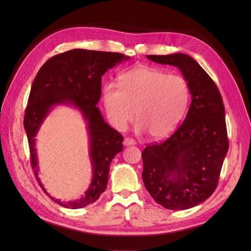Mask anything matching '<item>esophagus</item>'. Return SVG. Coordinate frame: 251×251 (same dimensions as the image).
Listing matches in <instances>:
<instances>
[{"instance_id": "esophagus-1", "label": "esophagus", "mask_w": 251, "mask_h": 251, "mask_svg": "<svg viewBox=\"0 0 251 251\" xmlns=\"http://www.w3.org/2000/svg\"><path fill=\"white\" fill-rule=\"evenodd\" d=\"M134 144H136V141L134 139H132V138H125L124 146L128 147V146H134Z\"/></svg>"}]
</instances>
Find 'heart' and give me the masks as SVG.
I'll return each instance as SVG.
<instances>
[{
	"mask_svg": "<svg viewBox=\"0 0 251 251\" xmlns=\"http://www.w3.org/2000/svg\"><path fill=\"white\" fill-rule=\"evenodd\" d=\"M189 100V87L180 75L158 68L138 66L119 76L118 87L103 89L104 109L111 125L124 130L136 118L137 130L151 138L169 136L183 117Z\"/></svg>",
	"mask_w": 251,
	"mask_h": 251,
	"instance_id": "heart-1",
	"label": "heart"
}]
</instances>
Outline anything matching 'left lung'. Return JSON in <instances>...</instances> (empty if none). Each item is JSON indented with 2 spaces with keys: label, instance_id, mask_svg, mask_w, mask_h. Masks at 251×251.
Masks as SVG:
<instances>
[{
  "label": "left lung",
  "instance_id": "8db88e82",
  "mask_svg": "<svg viewBox=\"0 0 251 251\" xmlns=\"http://www.w3.org/2000/svg\"><path fill=\"white\" fill-rule=\"evenodd\" d=\"M148 58L178 67L188 83L192 102L170 138L148 144L142 151L143 183L163 207L188 209L208 199L218 186L229 147L223 100L215 81L193 57L174 53Z\"/></svg>",
  "mask_w": 251,
  "mask_h": 251
}]
</instances>
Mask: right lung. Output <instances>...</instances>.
Segmentation results:
<instances>
[{
	"label": "right lung",
	"mask_w": 251,
	"mask_h": 251,
	"mask_svg": "<svg viewBox=\"0 0 251 251\" xmlns=\"http://www.w3.org/2000/svg\"><path fill=\"white\" fill-rule=\"evenodd\" d=\"M130 57L117 52L73 49L52 56L37 72L30 90L24 117L30 161L37 182L50 198L67 208H81L94 203L105 191L110 163L123 151V135L111 127L96 107L101 95V76L108 69ZM56 104H73L87 123L94 178L80 200L63 202L51 197L37 177L38 166L35 136L43 119Z\"/></svg>",
	"instance_id": "obj_1"
}]
</instances>
